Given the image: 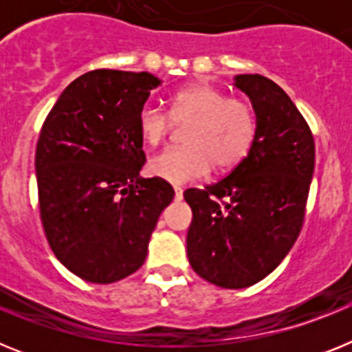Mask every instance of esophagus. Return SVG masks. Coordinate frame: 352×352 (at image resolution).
Wrapping results in <instances>:
<instances>
[{
  "instance_id": "34e87169",
  "label": "esophagus",
  "mask_w": 352,
  "mask_h": 352,
  "mask_svg": "<svg viewBox=\"0 0 352 352\" xmlns=\"http://www.w3.org/2000/svg\"><path fill=\"white\" fill-rule=\"evenodd\" d=\"M174 199H176V201H182V199H183V188H182V186H174Z\"/></svg>"
}]
</instances>
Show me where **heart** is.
Returning <instances> with one entry per match:
<instances>
[{"instance_id": "obj_1", "label": "heart", "mask_w": 352, "mask_h": 352, "mask_svg": "<svg viewBox=\"0 0 352 352\" xmlns=\"http://www.w3.org/2000/svg\"><path fill=\"white\" fill-rule=\"evenodd\" d=\"M170 116L190 123L185 133L188 146L164 149L148 162V170L164 182L183 185L204 178L217 167L227 170L247 157L256 135V116L250 105L227 98L210 84H194L170 96ZM173 120L160 109L144 105L139 113V132L151 146L167 138Z\"/></svg>"}]
</instances>
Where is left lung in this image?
<instances>
[{"label":"left lung","instance_id":"1","mask_svg":"<svg viewBox=\"0 0 352 352\" xmlns=\"http://www.w3.org/2000/svg\"><path fill=\"white\" fill-rule=\"evenodd\" d=\"M234 88L256 113L247 157L219 183L183 194L194 214L188 263L223 289L257 284L287 256L301 231L316 164L312 132L278 84L243 74Z\"/></svg>","mask_w":352,"mask_h":352}]
</instances>
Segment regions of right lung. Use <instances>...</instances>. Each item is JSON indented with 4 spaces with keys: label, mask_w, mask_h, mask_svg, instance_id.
Returning a JSON list of instances; mask_svg holds the SVG:
<instances>
[{
    "label": "right lung",
    "mask_w": 352,
    "mask_h": 352,
    "mask_svg": "<svg viewBox=\"0 0 352 352\" xmlns=\"http://www.w3.org/2000/svg\"><path fill=\"white\" fill-rule=\"evenodd\" d=\"M162 80L148 72L93 70L61 93L35 155L40 217L54 256L91 284L138 272L158 217L174 197L141 178L139 113Z\"/></svg>",
    "instance_id": "add662e5"
}]
</instances>
